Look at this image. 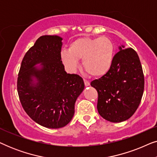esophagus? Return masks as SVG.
Returning a JSON list of instances; mask_svg holds the SVG:
<instances>
[{"label":"esophagus","mask_w":157,"mask_h":157,"mask_svg":"<svg viewBox=\"0 0 157 157\" xmlns=\"http://www.w3.org/2000/svg\"><path fill=\"white\" fill-rule=\"evenodd\" d=\"M83 81H84V84H85L86 86H89L90 85V83H89V81L86 80V79H83Z\"/></svg>","instance_id":"esophagus-1"}]
</instances>
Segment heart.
I'll return each instance as SVG.
<instances>
[{
    "instance_id": "b5f03b06",
    "label": "heart",
    "mask_w": 157,
    "mask_h": 157,
    "mask_svg": "<svg viewBox=\"0 0 157 157\" xmlns=\"http://www.w3.org/2000/svg\"><path fill=\"white\" fill-rule=\"evenodd\" d=\"M114 46L106 36L97 38L83 37L70 44L68 51L61 52V61L70 71L74 72L82 60L86 71L94 77L104 76L112 66Z\"/></svg>"
}]
</instances>
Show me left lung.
Wrapping results in <instances>:
<instances>
[{"instance_id": "8db88e82", "label": "left lung", "mask_w": 157, "mask_h": 157, "mask_svg": "<svg viewBox=\"0 0 157 157\" xmlns=\"http://www.w3.org/2000/svg\"><path fill=\"white\" fill-rule=\"evenodd\" d=\"M119 49L110 70L91 83L98 92V113L113 123L126 121L134 114L144 89V77L137 53L124 46Z\"/></svg>"}]
</instances>
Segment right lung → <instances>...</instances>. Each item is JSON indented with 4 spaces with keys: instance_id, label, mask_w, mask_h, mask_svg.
<instances>
[{
    "instance_id": "right-lung-1",
    "label": "right lung",
    "mask_w": 157,
    "mask_h": 157,
    "mask_svg": "<svg viewBox=\"0 0 157 157\" xmlns=\"http://www.w3.org/2000/svg\"><path fill=\"white\" fill-rule=\"evenodd\" d=\"M62 40L58 36L38 38L23 57L17 81L25 112L37 124L50 128H62L71 121L75 103L84 89L81 77L65 71Z\"/></svg>"
}]
</instances>
